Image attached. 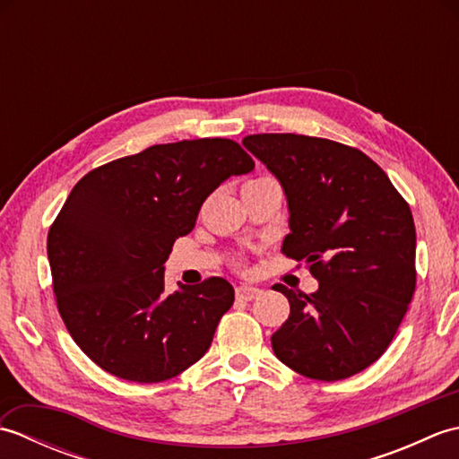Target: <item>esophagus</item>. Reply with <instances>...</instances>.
Returning a JSON list of instances; mask_svg holds the SVG:
<instances>
[{
    "instance_id": "34e87169",
    "label": "esophagus",
    "mask_w": 459,
    "mask_h": 459,
    "mask_svg": "<svg viewBox=\"0 0 459 459\" xmlns=\"http://www.w3.org/2000/svg\"><path fill=\"white\" fill-rule=\"evenodd\" d=\"M260 291H262V290H260V288H255V286H238V288H237V298H238V299L250 301V299L258 298Z\"/></svg>"
}]
</instances>
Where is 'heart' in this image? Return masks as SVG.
<instances>
[{
	"mask_svg": "<svg viewBox=\"0 0 459 459\" xmlns=\"http://www.w3.org/2000/svg\"><path fill=\"white\" fill-rule=\"evenodd\" d=\"M266 181H274V179H270V178H256V179H252V181H248L245 187H248V185H260V183H266Z\"/></svg>",
	"mask_w": 459,
	"mask_h": 459,
	"instance_id": "heart-1",
	"label": "heart"
}]
</instances>
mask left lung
<instances>
[{"instance_id": "obj_1", "label": "left lung", "mask_w": 459, "mask_h": 459, "mask_svg": "<svg viewBox=\"0 0 459 459\" xmlns=\"http://www.w3.org/2000/svg\"><path fill=\"white\" fill-rule=\"evenodd\" d=\"M242 145L284 189L286 256L304 260L314 294L276 284L290 317L272 335L296 373L341 380L385 353L416 288V229L388 175L349 145L298 134H255Z\"/></svg>"}]
</instances>
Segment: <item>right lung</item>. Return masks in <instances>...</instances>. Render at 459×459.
Instances as JSON below:
<instances>
[{
    "instance_id": "add662e5",
    "label": "right lung",
    "mask_w": 459,
    "mask_h": 459,
    "mask_svg": "<svg viewBox=\"0 0 459 459\" xmlns=\"http://www.w3.org/2000/svg\"><path fill=\"white\" fill-rule=\"evenodd\" d=\"M255 161L227 138L152 145L74 185L47 237L53 290L68 333L96 365L161 383L207 353L235 301L224 278L165 291V260L203 201Z\"/></svg>"
}]
</instances>
